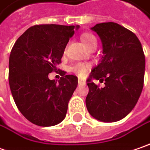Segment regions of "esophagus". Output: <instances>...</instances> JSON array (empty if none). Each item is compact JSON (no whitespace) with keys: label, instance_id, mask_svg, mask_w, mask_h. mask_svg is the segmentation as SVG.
Returning a JSON list of instances; mask_svg holds the SVG:
<instances>
[{"label":"esophagus","instance_id":"1","mask_svg":"<svg viewBox=\"0 0 150 150\" xmlns=\"http://www.w3.org/2000/svg\"><path fill=\"white\" fill-rule=\"evenodd\" d=\"M84 83H86V81H85L81 80V79H79V80H78V84H79V85H81V84H84Z\"/></svg>","mask_w":150,"mask_h":150}]
</instances>
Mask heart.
I'll use <instances>...</instances> for the list:
<instances>
[{
    "label": "heart",
    "mask_w": 150,
    "mask_h": 150,
    "mask_svg": "<svg viewBox=\"0 0 150 150\" xmlns=\"http://www.w3.org/2000/svg\"><path fill=\"white\" fill-rule=\"evenodd\" d=\"M81 39L82 42L86 45V47L88 48L93 42H96V37L90 33H82L81 36ZM88 69H89V65L83 64V63H77L72 66V71L75 72V74H77L80 76H85L87 74Z\"/></svg>",
    "instance_id": "b5f03b06"
}]
</instances>
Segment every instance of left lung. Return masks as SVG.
Wrapping results in <instances>:
<instances>
[{
    "instance_id": "8db88e82",
    "label": "left lung",
    "mask_w": 150,
    "mask_h": 150,
    "mask_svg": "<svg viewBox=\"0 0 150 150\" xmlns=\"http://www.w3.org/2000/svg\"><path fill=\"white\" fill-rule=\"evenodd\" d=\"M91 30L101 38L104 55L92 69L90 78L104 80L105 86L100 88L89 79L86 108L97 120L117 122L134 109L141 95L144 54L137 36L117 23H99Z\"/></svg>"
}]
</instances>
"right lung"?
<instances>
[{
  "mask_svg": "<svg viewBox=\"0 0 150 150\" xmlns=\"http://www.w3.org/2000/svg\"><path fill=\"white\" fill-rule=\"evenodd\" d=\"M79 28V26L76 27ZM75 26L41 24L29 28L17 38L9 59V85L16 107L33 124L54 126L66 116L68 103L77 87L75 75L58 72L65 47L75 33Z\"/></svg>",
  "mask_w": 150,
  "mask_h": 150,
  "instance_id": "right-lung-1",
  "label": "right lung"
}]
</instances>
